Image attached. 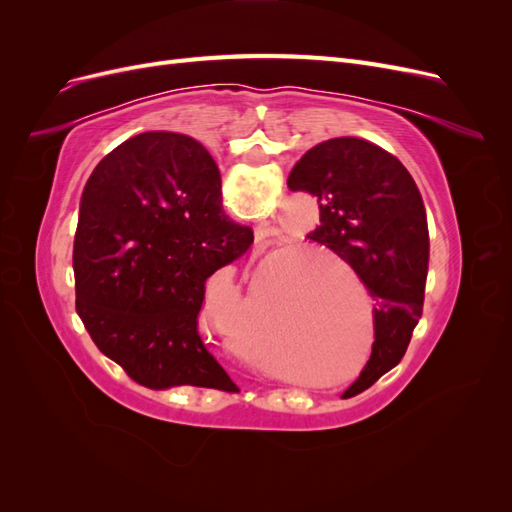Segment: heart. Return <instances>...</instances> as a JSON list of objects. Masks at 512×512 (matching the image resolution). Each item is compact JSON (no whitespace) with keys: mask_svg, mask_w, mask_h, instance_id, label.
Wrapping results in <instances>:
<instances>
[{"mask_svg":"<svg viewBox=\"0 0 512 512\" xmlns=\"http://www.w3.org/2000/svg\"><path fill=\"white\" fill-rule=\"evenodd\" d=\"M324 312V303H322V297H312V301H309V305L303 309V312L299 316L294 318H284L277 322V335H280L284 342H290V344H301L305 342V339L312 335V329H314V320H318V316H322ZM254 333V305H252V312H247V316L243 318V322L235 324V327L228 329V337L230 342L235 344V350L247 354V356H258L262 354V350L265 348H258V346H252L247 344V337H250Z\"/></svg>","mask_w":512,"mask_h":512,"instance_id":"obj_1","label":"heart"}]
</instances>
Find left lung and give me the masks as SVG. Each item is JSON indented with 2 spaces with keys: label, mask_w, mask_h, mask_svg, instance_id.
<instances>
[{
  "label": "left lung",
  "mask_w": 512,
  "mask_h": 512,
  "mask_svg": "<svg viewBox=\"0 0 512 512\" xmlns=\"http://www.w3.org/2000/svg\"><path fill=\"white\" fill-rule=\"evenodd\" d=\"M288 188L318 198L320 226L307 239L344 258L376 299V342L359 380L342 395L354 397L404 359L423 314L429 269L423 198L404 164L354 136L309 149L290 170Z\"/></svg>",
  "instance_id": "8db88e82"
}]
</instances>
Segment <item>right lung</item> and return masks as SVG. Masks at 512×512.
<instances>
[{
	"label": "right lung",
	"instance_id": "add662e5",
	"mask_svg": "<svg viewBox=\"0 0 512 512\" xmlns=\"http://www.w3.org/2000/svg\"><path fill=\"white\" fill-rule=\"evenodd\" d=\"M254 232L222 211L218 164L194 138L145 132L94 168L74 237L76 312L102 354L147 389L235 391L198 335L205 282Z\"/></svg>",
	"mask_w": 512,
	"mask_h": 512
}]
</instances>
